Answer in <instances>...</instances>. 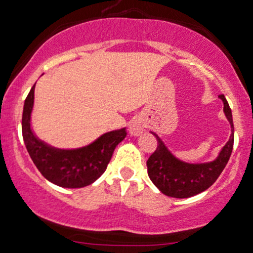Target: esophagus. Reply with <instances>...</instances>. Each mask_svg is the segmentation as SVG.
<instances>
[{
    "mask_svg": "<svg viewBox=\"0 0 253 253\" xmlns=\"http://www.w3.org/2000/svg\"><path fill=\"white\" fill-rule=\"evenodd\" d=\"M142 130H144V126H142V123L139 119H134V121L129 124V132L131 135H134V136H137V135L141 134Z\"/></svg>",
    "mask_w": 253,
    "mask_h": 253,
    "instance_id": "obj_1",
    "label": "esophagus"
}]
</instances>
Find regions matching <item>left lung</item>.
<instances>
[{"mask_svg":"<svg viewBox=\"0 0 253 253\" xmlns=\"http://www.w3.org/2000/svg\"><path fill=\"white\" fill-rule=\"evenodd\" d=\"M219 98L224 103V113L230 123L233 132L218 157L212 162L199 165L183 162L174 157L158 135L152 132L157 139V148L150 156L146 165L151 181L162 194L175 199L195 196L212 186L225 168L234 146V124L228 101L224 95H219Z\"/></svg>","mask_w":253,"mask_h":253,"instance_id":"left-lung-1","label":"left lung"}]
</instances>
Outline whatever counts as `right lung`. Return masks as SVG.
<instances>
[{"mask_svg": "<svg viewBox=\"0 0 253 253\" xmlns=\"http://www.w3.org/2000/svg\"><path fill=\"white\" fill-rule=\"evenodd\" d=\"M31 87L24 102L22 132L31 160L40 173L51 183L68 189H78L97 180L107 168L114 148L126 136V127L101 135L92 144L74 150L52 147L35 136L30 126L34 106Z\"/></svg>", "mask_w": 253, "mask_h": 253, "instance_id": "obj_1", "label": "right lung"}]
</instances>
